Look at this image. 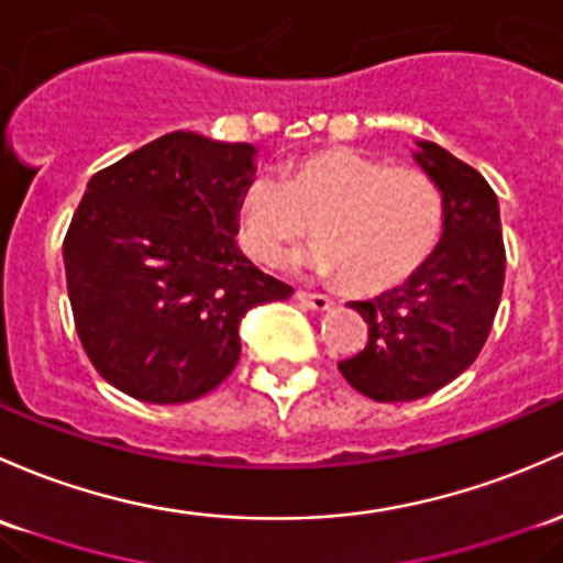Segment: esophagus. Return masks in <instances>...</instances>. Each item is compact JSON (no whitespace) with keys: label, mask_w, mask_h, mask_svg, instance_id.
Masks as SVG:
<instances>
[{"label":"esophagus","mask_w":563,"mask_h":563,"mask_svg":"<svg viewBox=\"0 0 563 563\" xmlns=\"http://www.w3.org/2000/svg\"><path fill=\"white\" fill-rule=\"evenodd\" d=\"M297 299H299L305 307H310V310H329V307H331V299L327 297V294L297 291Z\"/></svg>","instance_id":"obj_1"}]
</instances>
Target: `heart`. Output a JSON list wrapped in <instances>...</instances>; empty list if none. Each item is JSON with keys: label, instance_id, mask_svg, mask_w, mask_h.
<instances>
[{"label": "heart", "instance_id": "b5f03b06", "mask_svg": "<svg viewBox=\"0 0 563 563\" xmlns=\"http://www.w3.org/2000/svg\"><path fill=\"white\" fill-rule=\"evenodd\" d=\"M307 221L318 240L288 264L380 294L416 275L437 251L445 199L429 175L390 169L351 147L307 153L280 177L251 175L236 197V240L262 264L280 256Z\"/></svg>", "mask_w": 563, "mask_h": 563}]
</instances>
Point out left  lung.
I'll return each mask as SVG.
<instances>
[{"label":"left lung","mask_w":563,"mask_h":563,"mask_svg":"<svg viewBox=\"0 0 563 563\" xmlns=\"http://www.w3.org/2000/svg\"><path fill=\"white\" fill-rule=\"evenodd\" d=\"M412 151L445 199V232L416 275L380 297L351 301L369 327L366 347L340 361L358 394L412 401L455 380L488 340L505 286V242L494 188L429 140Z\"/></svg>","instance_id":"1"}]
</instances>
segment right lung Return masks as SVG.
I'll return each instance as SVG.
<instances>
[{"label":"right lung","mask_w":563,"mask_h":563,"mask_svg":"<svg viewBox=\"0 0 563 563\" xmlns=\"http://www.w3.org/2000/svg\"><path fill=\"white\" fill-rule=\"evenodd\" d=\"M256 147L169 132L88 180L64 269L75 329L99 375L151 405L221 386L251 307L288 299L236 247V197Z\"/></svg>","instance_id":"1"}]
</instances>
